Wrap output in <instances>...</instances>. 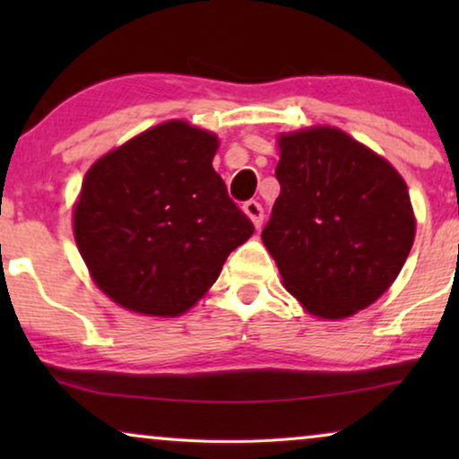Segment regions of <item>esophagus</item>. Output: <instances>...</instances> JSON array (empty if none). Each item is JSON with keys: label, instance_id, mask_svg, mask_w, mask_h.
<instances>
[{"label": "esophagus", "instance_id": "esophagus-1", "mask_svg": "<svg viewBox=\"0 0 459 459\" xmlns=\"http://www.w3.org/2000/svg\"><path fill=\"white\" fill-rule=\"evenodd\" d=\"M242 211L247 212V217L250 219V221H253L255 228H261V223H263V206L256 203V200H248V203H244Z\"/></svg>", "mask_w": 459, "mask_h": 459}]
</instances>
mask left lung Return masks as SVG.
I'll return each mask as SVG.
<instances>
[{"label": "left lung", "mask_w": 459, "mask_h": 459, "mask_svg": "<svg viewBox=\"0 0 459 459\" xmlns=\"http://www.w3.org/2000/svg\"><path fill=\"white\" fill-rule=\"evenodd\" d=\"M280 196L261 231L284 288L311 316L366 309L397 278L416 219L391 162L336 127L278 137Z\"/></svg>", "instance_id": "obj_1"}]
</instances>
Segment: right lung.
Instances as JSON below:
<instances>
[{
	"mask_svg": "<svg viewBox=\"0 0 459 459\" xmlns=\"http://www.w3.org/2000/svg\"><path fill=\"white\" fill-rule=\"evenodd\" d=\"M217 135L167 121L93 162L73 211L93 281L125 309L175 317L215 284L253 221L212 169Z\"/></svg>",
	"mask_w": 459,
	"mask_h": 459,
	"instance_id": "add662e5",
	"label": "right lung"
}]
</instances>
